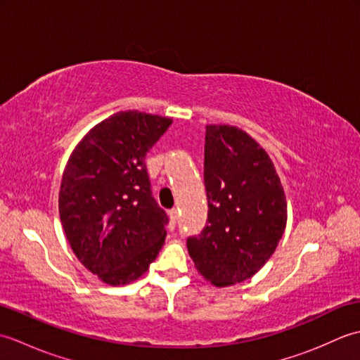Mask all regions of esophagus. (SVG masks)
Masks as SVG:
<instances>
[{
    "mask_svg": "<svg viewBox=\"0 0 360 360\" xmlns=\"http://www.w3.org/2000/svg\"><path fill=\"white\" fill-rule=\"evenodd\" d=\"M168 217H170V224L174 226L176 223H178V219H179V212H178V209L168 210Z\"/></svg>",
    "mask_w": 360,
    "mask_h": 360,
    "instance_id": "esophagus-1",
    "label": "esophagus"
}]
</instances>
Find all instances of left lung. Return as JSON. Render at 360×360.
I'll return each mask as SVG.
<instances>
[{
	"label": "left lung",
	"instance_id": "left-lung-1",
	"mask_svg": "<svg viewBox=\"0 0 360 360\" xmlns=\"http://www.w3.org/2000/svg\"><path fill=\"white\" fill-rule=\"evenodd\" d=\"M207 223L188 236L195 267L218 288L257 274L285 232L286 196L271 158L243 129L207 125L204 145Z\"/></svg>",
	"mask_w": 360,
	"mask_h": 360
}]
</instances>
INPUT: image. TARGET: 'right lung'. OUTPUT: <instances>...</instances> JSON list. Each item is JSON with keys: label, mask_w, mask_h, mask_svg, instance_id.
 <instances>
[{"label": "right lung", "mask_w": 360, "mask_h": 360, "mask_svg": "<svg viewBox=\"0 0 360 360\" xmlns=\"http://www.w3.org/2000/svg\"><path fill=\"white\" fill-rule=\"evenodd\" d=\"M172 119L120 111L79 142L65 167L58 212L75 257L108 285L147 272L165 240L167 213L151 195L145 156Z\"/></svg>", "instance_id": "1"}]
</instances>
